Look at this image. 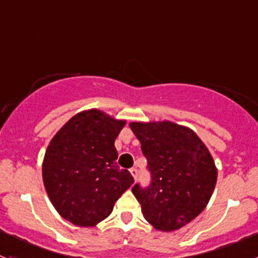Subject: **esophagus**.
<instances>
[{
	"instance_id": "obj_1",
	"label": "esophagus",
	"mask_w": 258,
	"mask_h": 258,
	"mask_svg": "<svg viewBox=\"0 0 258 258\" xmlns=\"http://www.w3.org/2000/svg\"><path fill=\"white\" fill-rule=\"evenodd\" d=\"M130 172H131V175H132V177H134V179L137 178V170H136V168H131V170H130Z\"/></svg>"
}]
</instances>
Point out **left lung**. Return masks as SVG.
<instances>
[{
	"label": "left lung",
	"instance_id": "left-lung-1",
	"mask_svg": "<svg viewBox=\"0 0 258 258\" xmlns=\"http://www.w3.org/2000/svg\"><path fill=\"white\" fill-rule=\"evenodd\" d=\"M151 172L150 186L132 194L144 217L160 231H175L196 218L209 204L217 181L210 151L188 127L170 121L131 122Z\"/></svg>",
	"mask_w": 258,
	"mask_h": 258
}]
</instances>
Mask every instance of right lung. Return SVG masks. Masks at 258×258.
<instances>
[{
	"label": "right lung",
	"mask_w": 258,
	"mask_h": 258,
	"mask_svg": "<svg viewBox=\"0 0 258 258\" xmlns=\"http://www.w3.org/2000/svg\"><path fill=\"white\" fill-rule=\"evenodd\" d=\"M126 121L100 110L75 114L46 150L42 178L57 212L74 225L92 227L112 212L134 177L117 166L114 141Z\"/></svg>",
	"instance_id": "obj_1"
}]
</instances>
